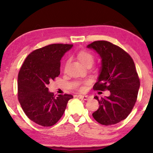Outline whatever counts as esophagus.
Listing matches in <instances>:
<instances>
[{"mask_svg":"<svg viewBox=\"0 0 153 153\" xmlns=\"http://www.w3.org/2000/svg\"><path fill=\"white\" fill-rule=\"evenodd\" d=\"M79 97L80 99H82L83 100H88L89 99V96L88 95H79Z\"/></svg>","mask_w":153,"mask_h":153,"instance_id":"34e87169","label":"esophagus"}]
</instances>
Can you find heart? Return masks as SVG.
I'll return each mask as SVG.
<instances>
[{
	"label": "heart",
	"instance_id": "b5f03b06",
	"mask_svg": "<svg viewBox=\"0 0 153 153\" xmlns=\"http://www.w3.org/2000/svg\"><path fill=\"white\" fill-rule=\"evenodd\" d=\"M78 58L79 60H80L81 63H83V65H85L87 62H92L93 63L94 58L93 55L91 53H90L89 52L85 51H80L78 53ZM88 84V83H85L84 84L81 85L79 87V91H85L86 90V85Z\"/></svg>",
	"mask_w": 153,
	"mask_h": 153
}]
</instances>
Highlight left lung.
I'll return each mask as SVG.
<instances>
[{"instance_id":"obj_1","label":"left lung","mask_w":153,"mask_h":153,"mask_svg":"<svg viewBox=\"0 0 153 153\" xmlns=\"http://www.w3.org/2000/svg\"><path fill=\"white\" fill-rule=\"evenodd\" d=\"M101 58L102 65L93 89L108 90V97H94L99 108L93 114L95 120L111 125L125 120L137 102L140 81L134 62L127 52L107 41H95L87 45Z\"/></svg>"}]
</instances>
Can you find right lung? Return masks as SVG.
<instances>
[{"label":"right lung","instance_id":"add662e5","mask_svg":"<svg viewBox=\"0 0 153 153\" xmlns=\"http://www.w3.org/2000/svg\"><path fill=\"white\" fill-rule=\"evenodd\" d=\"M72 45L53 44L29 54L18 75V99L30 120L50 127L60 120L72 95L55 97L47 85L60 74V60Z\"/></svg>","mask_w":153,"mask_h":153}]
</instances>
